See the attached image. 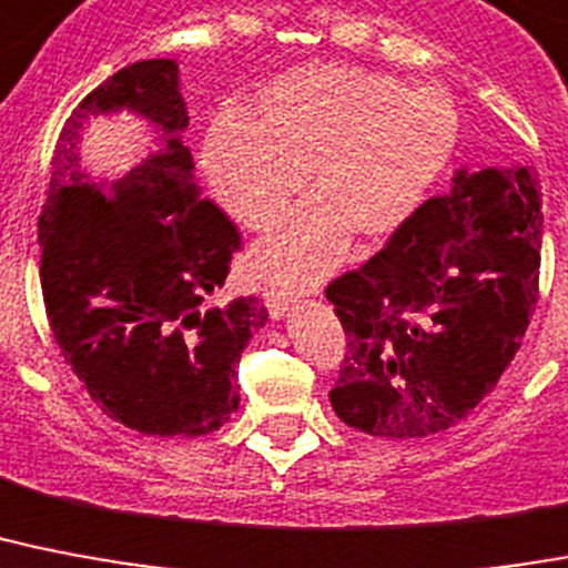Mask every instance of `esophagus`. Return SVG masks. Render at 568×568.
Instances as JSON below:
<instances>
[{"label": "esophagus", "instance_id": "obj_1", "mask_svg": "<svg viewBox=\"0 0 568 568\" xmlns=\"http://www.w3.org/2000/svg\"><path fill=\"white\" fill-rule=\"evenodd\" d=\"M265 306H268V315L280 321L288 312V306H292V294L271 285V288H265Z\"/></svg>", "mask_w": 568, "mask_h": 568}]
</instances>
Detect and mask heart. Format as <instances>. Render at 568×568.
<instances>
[{
    "instance_id": "heart-1",
    "label": "heart",
    "mask_w": 568,
    "mask_h": 568,
    "mask_svg": "<svg viewBox=\"0 0 568 568\" xmlns=\"http://www.w3.org/2000/svg\"><path fill=\"white\" fill-rule=\"evenodd\" d=\"M458 110L437 87H403L356 67H303L262 90L253 116L227 110L210 122L201 165L219 204L244 227H265L253 244L262 274L288 288L324 280L349 233L382 239L412 219L449 163Z\"/></svg>"
}]
</instances>
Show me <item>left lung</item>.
<instances>
[{
  "instance_id": "8db88e82",
  "label": "left lung",
  "mask_w": 568,
  "mask_h": 568,
  "mask_svg": "<svg viewBox=\"0 0 568 568\" xmlns=\"http://www.w3.org/2000/svg\"><path fill=\"white\" fill-rule=\"evenodd\" d=\"M539 206L531 165L460 169L376 256L326 285L347 332L329 403L347 426L437 435L496 388L539 294Z\"/></svg>"
}]
</instances>
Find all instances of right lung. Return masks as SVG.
<instances>
[{
	"instance_id": "add662e5",
	"label": "right lung",
	"mask_w": 568,
	"mask_h": 568,
	"mask_svg": "<svg viewBox=\"0 0 568 568\" xmlns=\"http://www.w3.org/2000/svg\"><path fill=\"white\" fill-rule=\"evenodd\" d=\"M119 109L149 118L161 140L149 161L101 184L77 163V142L87 118ZM186 124L174 60L119 69L63 124L37 224L60 353L101 412L156 437L210 435L227 423L242 349L268 321L260 297L210 306L242 236L195 186L180 140Z\"/></svg>"
}]
</instances>
